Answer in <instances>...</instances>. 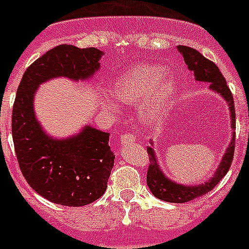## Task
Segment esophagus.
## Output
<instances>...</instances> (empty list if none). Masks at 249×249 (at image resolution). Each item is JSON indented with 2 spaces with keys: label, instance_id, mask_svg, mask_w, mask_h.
Listing matches in <instances>:
<instances>
[{
  "label": "esophagus",
  "instance_id": "1",
  "mask_svg": "<svg viewBox=\"0 0 249 249\" xmlns=\"http://www.w3.org/2000/svg\"><path fill=\"white\" fill-rule=\"evenodd\" d=\"M120 142L121 144H125V145H129V144H133L135 142V137L130 133H125V134L120 135Z\"/></svg>",
  "mask_w": 249,
  "mask_h": 249
}]
</instances>
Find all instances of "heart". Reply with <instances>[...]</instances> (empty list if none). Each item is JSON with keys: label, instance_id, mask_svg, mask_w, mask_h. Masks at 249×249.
<instances>
[{"label": "heart", "instance_id": "heart-1", "mask_svg": "<svg viewBox=\"0 0 249 249\" xmlns=\"http://www.w3.org/2000/svg\"><path fill=\"white\" fill-rule=\"evenodd\" d=\"M180 89V78L167 71L165 65L137 64L115 79L111 94L120 104L139 105L143 121L156 125L170 114ZM101 105L108 111L118 110V105L108 97H102Z\"/></svg>", "mask_w": 249, "mask_h": 249}]
</instances>
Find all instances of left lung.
<instances>
[{"label":"left lung","mask_w":249,"mask_h":249,"mask_svg":"<svg viewBox=\"0 0 249 249\" xmlns=\"http://www.w3.org/2000/svg\"><path fill=\"white\" fill-rule=\"evenodd\" d=\"M178 51L183 54L184 61L187 64L188 69L193 71L196 80L198 82H205L210 84V89L212 92L217 93L223 97L226 105L229 106L230 114V126L233 129L231 133V139L225 149L223 159L220 161V165L217 166L216 171L212 174V177L209 180L197 185H185V184H179L177 181L171 180L167 178L162 169L160 167L159 159L156 156V152L153 149V142H151V147H147L149 155V166L147 171V185L152 195L161 201L170 202V203H185V202L193 201L195 198L201 197V196L209 193L217 185L221 179L229 171L231 161L234 156V148H235V108H234L233 94L230 92L229 87L226 86V80L220 72L219 68L212 61L207 60L205 56H202L195 48L187 47V46H178Z\"/></svg>","instance_id":"1"}]
</instances>
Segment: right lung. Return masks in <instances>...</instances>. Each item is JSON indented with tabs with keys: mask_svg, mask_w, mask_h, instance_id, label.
<instances>
[{
	"mask_svg": "<svg viewBox=\"0 0 249 249\" xmlns=\"http://www.w3.org/2000/svg\"><path fill=\"white\" fill-rule=\"evenodd\" d=\"M104 52L61 44L40 56L24 72L13 108V141L20 170L38 195L57 205H89L105 193L115 155L110 134L84 125L78 134L54 138L34 111L38 87L56 78L86 82L100 70Z\"/></svg>",
	"mask_w": 249,
	"mask_h": 249,
	"instance_id": "add662e5",
	"label": "right lung"
}]
</instances>
